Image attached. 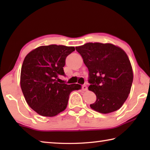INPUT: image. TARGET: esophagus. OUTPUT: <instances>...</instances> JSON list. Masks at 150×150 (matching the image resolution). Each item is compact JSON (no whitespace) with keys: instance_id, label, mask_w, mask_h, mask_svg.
Returning <instances> with one entry per match:
<instances>
[{"instance_id":"obj_1","label":"esophagus","mask_w":150,"mask_h":150,"mask_svg":"<svg viewBox=\"0 0 150 150\" xmlns=\"http://www.w3.org/2000/svg\"><path fill=\"white\" fill-rule=\"evenodd\" d=\"M82 90L84 91H87V86L86 85H83L82 86Z\"/></svg>"}]
</instances>
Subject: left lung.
Returning a JSON list of instances; mask_svg holds the SVG:
<instances>
[{"label":"left lung","instance_id":"left-lung-1","mask_svg":"<svg viewBox=\"0 0 150 150\" xmlns=\"http://www.w3.org/2000/svg\"><path fill=\"white\" fill-rule=\"evenodd\" d=\"M88 69V89L96 96L90 105L98 112L118 110L130 94L132 68L123 50L111 44L87 43L75 47Z\"/></svg>","mask_w":150,"mask_h":150}]
</instances>
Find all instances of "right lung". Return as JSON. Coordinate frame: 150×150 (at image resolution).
Returning <instances> with one entry per match:
<instances>
[{
    "instance_id": "add662e5",
    "label": "right lung",
    "mask_w": 150,
    "mask_h": 150,
    "mask_svg": "<svg viewBox=\"0 0 150 150\" xmlns=\"http://www.w3.org/2000/svg\"><path fill=\"white\" fill-rule=\"evenodd\" d=\"M74 47L50 45L30 52L22 63L20 86L30 108L43 116H56L67 107L70 93L79 90V84L60 83L65 76L63 67Z\"/></svg>"
}]
</instances>
